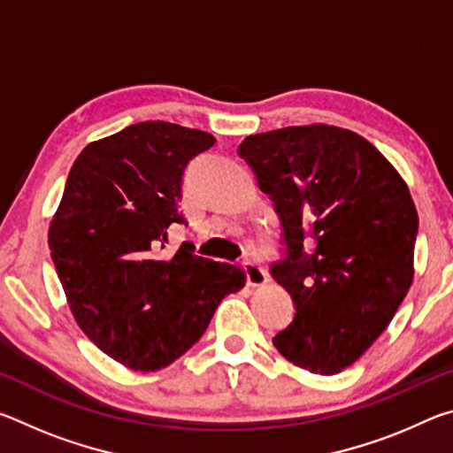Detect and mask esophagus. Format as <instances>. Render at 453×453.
<instances>
[{
    "mask_svg": "<svg viewBox=\"0 0 453 453\" xmlns=\"http://www.w3.org/2000/svg\"><path fill=\"white\" fill-rule=\"evenodd\" d=\"M243 272H245V280H248L250 286H264L267 281V273L259 264L256 262H243Z\"/></svg>",
    "mask_w": 453,
    "mask_h": 453,
    "instance_id": "esophagus-1",
    "label": "esophagus"
}]
</instances>
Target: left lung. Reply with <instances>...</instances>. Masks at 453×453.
Masks as SVG:
<instances>
[{
  "mask_svg": "<svg viewBox=\"0 0 453 453\" xmlns=\"http://www.w3.org/2000/svg\"><path fill=\"white\" fill-rule=\"evenodd\" d=\"M240 156L270 196L286 259L272 275L296 305L273 346L313 373H337L389 326L413 281L418 211L365 137L311 124L248 135Z\"/></svg>",
  "mask_w": 453,
  "mask_h": 453,
  "instance_id": "left-lung-1",
  "label": "left lung"
}]
</instances>
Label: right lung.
<instances>
[{
	"mask_svg": "<svg viewBox=\"0 0 453 453\" xmlns=\"http://www.w3.org/2000/svg\"><path fill=\"white\" fill-rule=\"evenodd\" d=\"M216 137L170 121H142L91 142L67 175L48 243L78 326L135 372L170 365L203 335L213 311L245 283L243 270L157 250L180 213L188 164Z\"/></svg>",
	"mask_w": 453,
	"mask_h": 453,
	"instance_id": "add662e5",
	"label": "right lung"
}]
</instances>
